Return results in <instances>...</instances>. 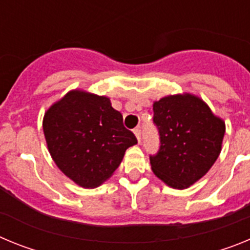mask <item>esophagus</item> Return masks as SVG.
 I'll use <instances>...</instances> for the list:
<instances>
[{
    "instance_id": "34e87169",
    "label": "esophagus",
    "mask_w": 250,
    "mask_h": 250,
    "mask_svg": "<svg viewBox=\"0 0 250 250\" xmlns=\"http://www.w3.org/2000/svg\"><path fill=\"white\" fill-rule=\"evenodd\" d=\"M132 131H134V134H135L136 139H138V141H139V143H140V140H141V130H140V127H135V129L132 130Z\"/></svg>"
}]
</instances>
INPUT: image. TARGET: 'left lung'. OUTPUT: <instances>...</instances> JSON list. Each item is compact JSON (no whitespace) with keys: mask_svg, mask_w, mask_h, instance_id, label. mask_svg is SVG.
<instances>
[{"mask_svg":"<svg viewBox=\"0 0 250 250\" xmlns=\"http://www.w3.org/2000/svg\"><path fill=\"white\" fill-rule=\"evenodd\" d=\"M160 147L150 155L152 173L185 189L209 171L222 151L225 124L195 95H170L152 105Z\"/></svg>","mask_w":250,"mask_h":250,"instance_id":"1","label":"left lung"}]
</instances>
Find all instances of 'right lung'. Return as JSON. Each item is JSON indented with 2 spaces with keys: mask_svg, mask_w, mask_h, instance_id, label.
<instances>
[{
  "mask_svg": "<svg viewBox=\"0 0 250 250\" xmlns=\"http://www.w3.org/2000/svg\"><path fill=\"white\" fill-rule=\"evenodd\" d=\"M42 126L59 169L83 188H96L107 180L127 147L138 143L109 98L81 90L67 92L51 106Z\"/></svg>",
  "mask_w": 250,
  "mask_h": 250,
  "instance_id": "add662e5",
  "label": "right lung"
}]
</instances>
